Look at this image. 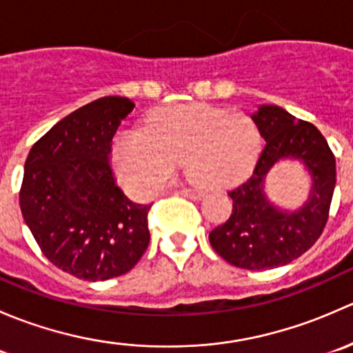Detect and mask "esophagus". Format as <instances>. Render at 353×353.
Here are the masks:
<instances>
[{"label": "esophagus", "instance_id": "esophagus-1", "mask_svg": "<svg viewBox=\"0 0 353 353\" xmlns=\"http://www.w3.org/2000/svg\"><path fill=\"white\" fill-rule=\"evenodd\" d=\"M179 194H183V196L191 198V199H199V198H203L205 191L198 190V188H184V190L179 191Z\"/></svg>", "mask_w": 353, "mask_h": 353}]
</instances>
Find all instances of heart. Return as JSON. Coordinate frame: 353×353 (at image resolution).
Instances as JSON below:
<instances>
[{
  "instance_id": "heart-1",
  "label": "heart",
  "mask_w": 353,
  "mask_h": 353,
  "mask_svg": "<svg viewBox=\"0 0 353 353\" xmlns=\"http://www.w3.org/2000/svg\"><path fill=\"white\" fill-rule=\"evenodd\" d=\"M261 148L254 121L205 104L170 105L148 116L143 130L121 131L112 162L126 188L154 194L170 183L177 163L201 188H223L248 176Z\"/></svg>"
}]
</instances>
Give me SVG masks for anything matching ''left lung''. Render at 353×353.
<instances>
[{
  "label": "left lung",
  "mask_w": 353,
  "mask_h": 353,
  "mask_svg": "<svg viewBox=\"0 0 353 353\" xmlns=\"http://www.w3.org/2000/svg\"><path fill=\"white\" fill-rule=\"evenodd\" d=\"M252 121L265 138L252 174L229 191L232 213L210 232V244L220 258L244 270L283 266L304 254L325 230L336 183V162L321 131L279 105H261ZM305 160L313 176L310 201L294 214L269 205L262 181L280 158Z\"/></svg>",
  "instance_id": "1"
}]
</instances>
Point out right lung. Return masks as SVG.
Masks as SVG:
<instances>
[{
  "mask_svg": "<svg viewBox=\"0 0 353 353\" xmlns=\"http://www.w3.org/2000/svg\"><path fill=\"white\" fill-rule=\"evenodd\" d=\"M134 108L102 97L39 138L25 160L20 210L42 254L77 279L124 275L150 243L152 205L133 203L114 181L112 138Z\"/></svg>",
  "mask_w": 353,
  "mask_h": 353,
  "instance_id": "right-lung-1",
  "label": "right lung"
}]
</instances>
